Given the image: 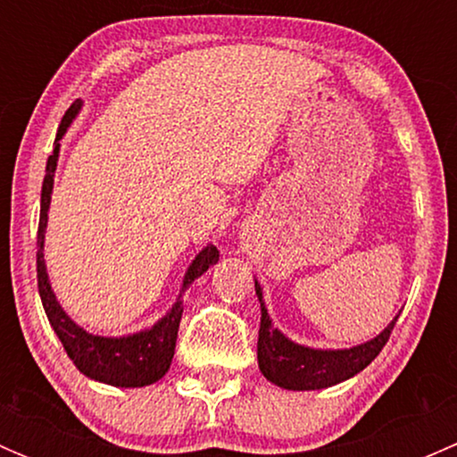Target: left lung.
<instances>
[{
    "mask_svg": "<svg viewBox=\"0 0 457 457\" xmlns=\"http://www.w3.org/2000/svg\"><path fill=\"white\" fill-rule=\"evenodd\" d=\"M261 303V329H258V370L276 386L289 391L327 389L361 373L382 352L400 314L367 343L349 349H314L289 340L274 327L262 301V287L254 280Z\"/></svg>",
    "mask_w": 457,
    "mask_h": 457,
    "instance_id": "left-lung-1",
    "label": "left lung"
}]
</instances>
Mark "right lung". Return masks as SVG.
<instances>
[{"mask_svg": "<svg viewBox=\"0 0 457 457\" xmlns=\"http://www.w3.org/2000/svg\"><path fill=\"white\" fill-rule=\"evenodd\" d=\"M84 101L77 99L71 108L66 110L62 119V126L57 130V139H54V150L48 156L46 163V177L44 186H41V214H39V232H37V285H39V296L44 303L46 316H48L50 327L54 334L62 340L63 349L75 362V367L90 380L104 382V385L123 386H145L152 382L161 380L170 370L172 362L174 347H177V334H179V322H181L183 314V292L205 274L212 265L219 261V250L212 243L196 254L195 261L187 267L186 276H183L181 294H179L177 303L165 312L163 318L154 322L147 329L137 331V334L128 336H96L86 331L84 327L77 325L71 316L63 312L59 305L57 296H54L53 287H50L48 271H46L44 261V241H46V228H48V207L50 196H53L54 186V170H57L59 161V147H62L63 135L75 121L77 114L81 112Z\"/></svg>", "mask_w": 457, "mask_h": 457, "instance_id": "right-lung-1", "label": "right lung"}]
</instances>
